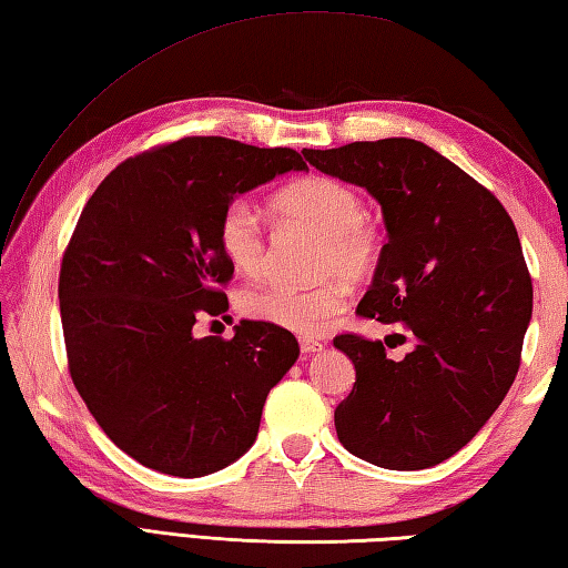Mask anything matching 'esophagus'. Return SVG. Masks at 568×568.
<instances>
[{"mask_svg": "<svg viewBox=\"0 0 568 568\" xmlns=\"http://www.w3.org/2000/svg\"><path fill=\"white\" fill-rule=\"evenodd\" d=\"M322 348H324V344L317 339H300V352L303 354H320Z\"/></svg>", "mask_w": 568, "mask_h": 568, "instance_id": "1", "label": "esophagus"}]
</instances>
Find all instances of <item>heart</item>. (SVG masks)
<instances>
[{"label": "heart", "instance_id": "1", "mask_svg": "<svg viewBox=\"0 0 568 568\" xmlns=\"http://www.w3.org/2000/svg\"><path fill=\"white\" fill-rule=\"evenodd\" d=\"M275 212L324 236L317 273L320 285L297 287L268 283L239 295V310L253 322L293 334H320L342 315L348 283H364L381 258V234L366 222V204L358 190L329 175H307L277 192ZM216 244L226 263L241 275H258L268 261L258 214L246 200L229 202L216 222Z\"/></svg>", "mask_w": 568, "mask_h": 568}]
</instances>
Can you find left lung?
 Returning a JSON list of instances; mask_svg holds the SVG:
<instances>
[{
    "instance_id": "1",
    "label": "left lung",
    "mask_w": 568,
    "mask_h": 568,
    "mask_svg": "<svg viewBox=\"0 0 568 568\" xmlns=\"http://www.w3.org/2000/svg\"><path fill=\"white\" fill-rule=\"evenodd\" d=\"M303 155L381 204L388 244L356 312L400 322L415 339L393 361L383 342L336 336L356 368L334 413L336 437L373 466H437L476 437L520 368L532 281L517 229L496 195L422 141H354Z\"/></svg>"
}]
</instances>
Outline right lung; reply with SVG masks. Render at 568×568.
I'll use <instances>...</instances> for the list:
<instances>
[{"instance_id":"1","label":"right lung","mask_w":568,"mask_h":568,"mask_svg":"<svg viewBox=\"0 0 568 568\" xmlns=\"http://www.w3.org/2000/svg\"><path fill=\"white\" fill-rule=\"evenodd\" d=\"M291 171H307L293 149L195 136L116 165L84 204L58 283L70 376L139 464L200 478L256 442L297 339L251 320L229 342L197 339L192 327L229 310L220 285L234 268L216 244L220 214Z\"/></svg>"}]
</instances>
